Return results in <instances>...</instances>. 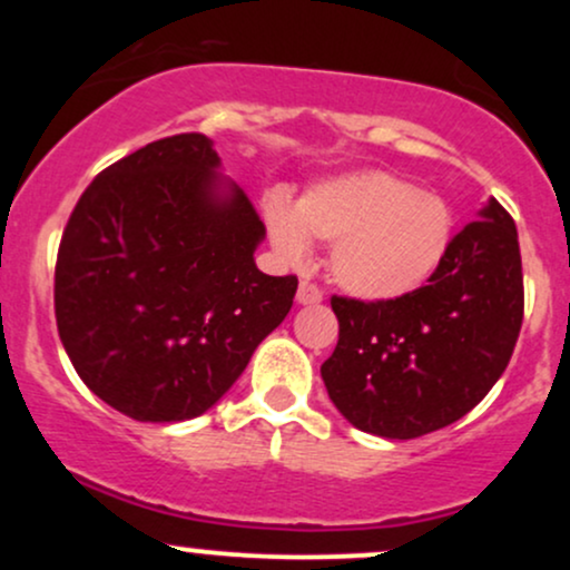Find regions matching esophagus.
Returning <instances> with one entry per match:
<instances>
[{
  "mask_svg": "<svg viewBox=\"0 0 570 570\" xmlns=\"http://www.w3.org/2000/svg\"><path fill=\"white\" fill-rule=\"evenodd\" d=\"M322 299H324V294L316 284H311V281H299V289H297L299 305H318Z\"/></svg>",
  "mask_w": 570,
  "mask_h": 570,
  "instance_id": "1",
  "label": "esophagus"
}]
</instances>
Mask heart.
Wrapping results in <instances>:
<instances>
[{
    "label": "heart",
    "mask_w": 570,
    "mask_h": 570,
    "mask_svg": "<svg viewBox=\"0 0 570 570\" xmlns=\"http://www.w3.org/2000/svg\"><path fill=\"white\" fill-rule=\"evenodd\" d=\"M265 225L281 257L299 263L307 240L332 244L330 273L343 292L370 303L402 299L436 276L455 235L442 195L402 176L356 171L313 185L297 206L265 200Z\"/></svg>",
    "instance_id": "b5f03b06"
}]
</instances>
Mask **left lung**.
<instances>
[{
  "label": "left lung",
  "mask_w": 570,
  "mask_h": 570,
  "mask_svg": "<svg viewBox=\"0 0 570 570\" xmlns=\"http://www.w3.org/2000/svg\"><path fill=\"white\" fill-rule=\"evenodd\" d=\"M522 307L514 219L490 200L417 292L385 303L332 297L340 337L322 364L330 399L345 421L385 440L450 426L503 375Z\"/></svg>",
  "instance_id": "left-lung-1"
}]
</instances>
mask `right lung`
Masks as SVG:
<instances>
[{"mask_svg": "<svg viewBox=\"0 0 570 570\" xmlns=\"http://www.w3.org/2000/svg\"><path fill=\"white\" fill-rule=\"evenodd\" d=\"M203 134L136 149L90 181L63 227L56 324L77 375L144 423L198 417L289 313L265 276V225Z\"/></svg>", "mask_w": 570, "mask_h": 570, "instance_id": "obj_1", "label": "right lung"}]
</instances>
